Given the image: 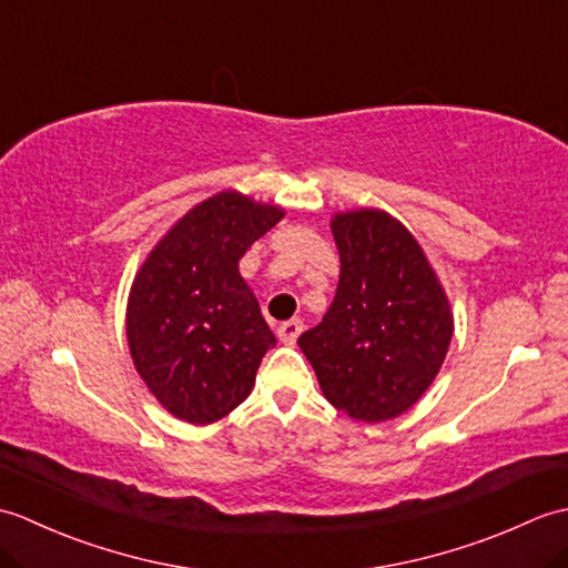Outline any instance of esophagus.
<instances>
[{"instance_id":"obj_1","label":"esophagus","mask_w":568,"mask_h":568,"mask_svg":"<svg viewBox=\"0 0 568 568\" xmlns=\"http://www.w3.org/2000/svg\"><path fill=\"white\" fill-rule=\"evenodd\" d=\"M300 332H303V322H300V320H287V322L281 324V327H277V339H281L283 344H295Z\"/></svg>"}]
</instances>
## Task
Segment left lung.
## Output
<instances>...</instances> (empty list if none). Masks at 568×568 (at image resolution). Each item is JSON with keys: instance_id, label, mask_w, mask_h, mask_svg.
<instances>
[{"instance_id": "1", "label": "left lung", "mask_w": 568, "mask_h": 568, "mask_svg": "<svg viewBox=\"0 0 568 568\" xmlns=\"http://www.w3.org/2000/svg\"><path fill=\"white\" fill-rule=\"evenodd\" d=\"M339 285L297 344L324 397L358 422L407 413L437 378L454 334L452 303L413 232L393 214H332Z\"/></svg>"}]
</instances>
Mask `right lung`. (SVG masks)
<instances>
[{"instance_id":"obj_1","label":"right lung","mask_w":568,"mask_h":568,"mask_svg":"<svg viewBox=\"0 0 568 568\" xmlns=\"http://www.w3.org/2000/svg\"><path fill=\"white\" fill-rule=\"evenodd\" d=\"M283 216L239 190L216 192L180 216L136 271L129 352L173 417L212 425L248 397L275 336L239 261Z\"/></svg>"}]
</instances>
